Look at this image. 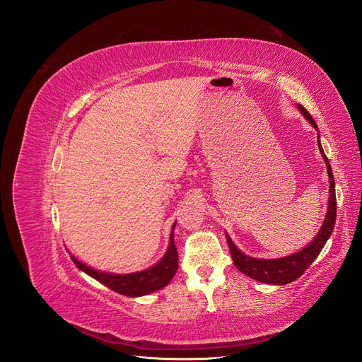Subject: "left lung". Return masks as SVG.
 <instances>
[{"instance_id": "1", "label": "left lung", "mask_w": 362, "mask_h": 362, "mask_svg": "<svg viewBox=\"0 0 362 362\" xmlns=\"http://www.w3.org/2000/svg\"><path fill=\"white\" fill-rule=\"evenodd\" d=\"M298 108L306 117V120H308V122L317 129L315 120L308 113V110H305L300 104L298 105ZM317 141H319V149L325 158L327 175H329V202H327V211H326L325 222L320 228L319 234L315 235L313 242L306 247L300 249L299 252H296V254L288 255V257L276 258V259H258V258L247 257L243 254L242 250H238L237 246L233 243V240L229 238V235L226 234V242H228L229 250H231V257H233L235 267L252 279L264 282V284H273V286H286V284L296 281L299 276L303 275V272L306 269L311 266V262L317 258V255L320 254L323 246L327 242V238L331 237V234L334 231V225H335V218H337L334 173L331 169V164H329V161H327L325 152L322 149L319 137H317Z\"/></svg>"}]
</instances>
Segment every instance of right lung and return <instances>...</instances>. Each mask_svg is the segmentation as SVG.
Instances as JSON below:
<instances>
[{
    "instance_id": "add662e5",
    "label": "right lung",
    "mask_w": 362,
    "mask_h": 362,
    "mask_svg": "<svg viewBox=\"0 0 362 362\" xmlns=\"http://www.w3.org/2000/svg\"><path fill=\"white\" fill-rule=\"evenodd\" d=\"M173 228H175V223H173ZM71 258L75 262V266L80 270H83L84 273H87V275L95 278L96 281H100L110 290L119 294L129 296V298L145 296L166 287L178 270V252H177V246L173 243V229H172L170 242H169L166 254H164V257L157 262L156 266H152L151 269H146L144 272L128 273V275H116V273L98 272L89 266L83 264V262L76 259L75 257H71Z\"/></svg>"
}]
</instances>
